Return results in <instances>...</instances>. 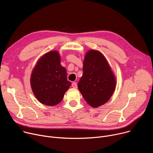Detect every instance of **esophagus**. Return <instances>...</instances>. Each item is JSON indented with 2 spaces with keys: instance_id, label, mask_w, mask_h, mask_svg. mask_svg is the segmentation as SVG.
Listing matches in <instances>:
<instances>
[{
  "instance_id": "1",
  "label": "esophagus",
  "mask_w": 153,
  "mask_h": 153,
  "mask_svg": "<svg viewBox=\"0 0 153 153\" xmlns=\"http://www.w3.org/2000/svg\"><path fill=\"white\" fill-rule=\"evenodd\" d=\"M71 86L73 87L74 88H77V85L76 82H73Z\"/></svg>"
}]
</instances>
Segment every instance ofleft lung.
Returning <instances> with one entry per match:
<instances>
[{"label": "left lung", "instance_id": "1", "mask_svg": "<svg viewBox=\"0 0 153 153\" xmlns=\"http://www.w3.org/2000/svg\"><path fill=\"white\" fill-rule=\"evenodd\" d=\"M83 75L78 88L89 105L97 108L106 103L116 87V77L103 54L90 50L85 55Z\"/></svg>", "mask_w": 153, "mask_h": 153}]
</instances>
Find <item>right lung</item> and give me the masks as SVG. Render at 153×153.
<instances>
[{"instance_id":"right-lung-1","label":"right lung","mask_w":153,"mask_h":153,"mask_svg":"<svg viewBox=\"0 0 153 153\" xmlns=\"http://www.w3.org/2000/svg\"><path fill=\"white\" fill-rule=\"evenodd\" d=\"M60 59L57 51H49L40 57L33 69L31 89L37 100L43 105L55 106L59 103L71 85Z\"/></svg>"}]
</instances>
